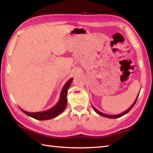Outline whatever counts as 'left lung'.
I'll list each match as a JSON object with an SVG mask.
<instances>
[{"label": "left lung", "instance_id": "obj_1", "mask_svg": "<svg viewBox=\"0 0 153 153\" xmlns=\"http://www.w3.org/2000/svg\"><path fill=\"white\" fill-rule=\"evenodd\" d=\"M139 93L138 94V95H137V98H136V99H135V102L133 103V105L129 107V108H128V109H127L126 111H124V112H123L122 113H121V114H116V115H109V114H104V113H102V112H100L99 110H97L95 106H94L93 105H92V106H93V109L95 110V111L98 114H99V115H100V116H104V117H106V118H120V117H121V116H123V115H125V114H126L127 113H128L129 111H130L131 110V109L133 108V107H134V106L135 105V102H136V101H137V98H138V97H139Z\"/></svg>", "mask_w": 153, "mask_h": 153}]
</instances>
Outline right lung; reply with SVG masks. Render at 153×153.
<instances>
[{
  "label": "right lung",
  "mask_w": 153,
  "mask_h": 153,
  "mask_svg": "<svg viewBox=\"0 0 153 153\" xmlns=\"http://www.w3.org/2000/svg\"><path fill=\"white\" fill-rule=\"evenodd\" d=\"M73 78H70L68 82L65 83L61 91L60 98L58 100V102L51 108L43 112H29L25 110H21L25 114L33 118L38 120H46L54 118L55 117L60 115L61 113L64 112L66 107L67 105V93L68 90L69 89L70 85H71V82H72Z\"/></svg>",
  "instance_id": "1"
}]
</instances>
